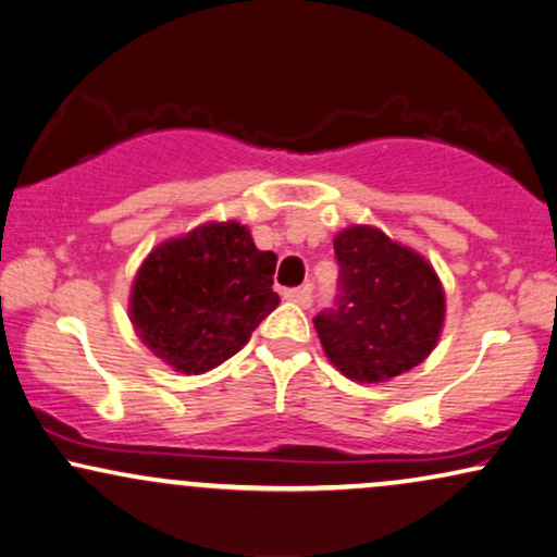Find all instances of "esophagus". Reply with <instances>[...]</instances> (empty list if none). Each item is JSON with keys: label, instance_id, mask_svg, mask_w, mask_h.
Masks as SVG:
<instances>
[{"label": "esophagus", "instance_id": "obj_1", "mask_svg": "<svg viewBox=\"0 0 557 557\" xmlns=\"http://www.w3.org/2000/svg\"><path fill=\"white\" fill-rule=\"evenodd\" d=\"M283 298L290 302H298V306H302V308H308L311 306L313 295H311V287H290V290L283 293Z\"/></svg>", "mask_w": 557, "mask_h": 557}]
</instances>
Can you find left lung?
I'll return each mask as SVG.
<instances>
[{
  "instance_id": "obj_1",
  "label": "left lung",
  "mask_w": 557,
  "mask_h": 557,
  "mask_svg": "<svg viewBox=\"0 0 557 557\" xmlns=\"http://www.w3.org/2000/svg\"><path fill=\"white\" fill-rule=\"evenodd\" d=\"M339 295L313 319L323 351L342 375L385 383L432 355L445 323L434 267L372 226L334 238Z\"/></svg>"
}]
</instances>
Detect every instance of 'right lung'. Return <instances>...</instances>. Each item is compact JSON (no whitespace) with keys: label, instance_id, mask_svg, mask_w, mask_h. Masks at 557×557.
I'll use <instances>...</instances> for the list:
<instances>
[{"label":"right lung","instance_id":"right-lung-1","mask_svg":"<svg viewBox=\"0 0 557 557\" xmlns=\"http://www.w3.org/2000/svg\"><path fill=\"white\" fill-rule=\"evenodd\" d=\"M277 257L242 223H206L169 238L133 280L131 321L159 360L185 375L226 362L277 308Z\"/></svg>","mask_w":557,"mask_h":557}]
</instances>
